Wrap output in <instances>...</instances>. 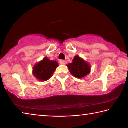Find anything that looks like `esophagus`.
<instances>
[{
	"instance_id": "1",
	"label": "esophagus",
	"mask_w": 128,
	"mask_h": 128,
	"mask_svg": "<svg viewBox=\"0 0 128 128\" xmlns=\"http://www.w3.org/2000/svg\"><path fill=\"white\" fill-rule=\"evenodd\" d=\"M60 64L62 65H65L66 64V61L64 60H60Z\"/></svg>"
}]
</instances>
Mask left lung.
<instances>
[{"label":"left lung","mask_w":128,"mask_h":128,"mask_svg":"<svg viewBox=\"0 0 128 128\" xmlns=\"http://www.w3.org/2000/svg\"><path fill=\"white\" fill-rule=\"evenodd\" d=\"M67 66L71 74L78 78H83L90 72V65L80 58L79 56H76L73 59V62L68 64Z\"/></svg>","instance_id":"left-lung-1"}]
</instances>
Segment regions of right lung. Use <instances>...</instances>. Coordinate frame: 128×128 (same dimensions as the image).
<instances>
[{"label":"right lung","mask_w":128,"mask_h":128,"mask_svg":"<svg viewBox=\"0 0 128 128\" xmlns=\"http://www.w3.org/2000/svg\"><path fill=\"white\" fill-rule=\"evenodd\" d=\"M58 66H59L57 62L50 60L45 57L33 67V73L39 81H45L52 76Z\"/></svg>","instance_id":"obj_1"}]
</instances>
